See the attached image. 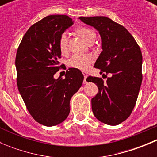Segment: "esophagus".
<instances>
[{"label": "esophagus", "instance_id": "34e87169", "mask_svg": "<svg viewBox=\"0 0 157 157\" xmlns=\"http://www.w3.org/2000/svg\"><path fill=\"white\" fill-rule=\"evenodd\" d=\"M83 76H84V80H83V83H87V82H86V78H87L88 75L84 72L83 73Z\"/></svg>", "mask_w": 157, "mask_h": 157}]
</instances>
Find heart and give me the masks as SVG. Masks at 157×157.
<instances>
[{
	"mask_svg": "<svg viewBox=\"0 0 157 157\" xmlns=\"http://www.w3.org/2000/svg\"><path fill=\"white\" fill-rule=\"evenodd\" d=\"M77 33L86 42H90L96 39V33L93 30L87 27L81 26L77 29ZM67 34L64 33L61 34L59 39V48L62 53H65L67 50ZM93 57L90 55H74L68 61L69 67L72 68L80 70V71H86L93 62Z\"/></svg>",
	"mask_w": 157,
	"mask_h": 157,
	"instance_id": "obj_1",
	"label": "heart"
}]
</instances>
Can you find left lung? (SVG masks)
Instances as JSON below:
<instances>
[{
    "mask_svg": "<svg viewBox=\"0 0 157 157\" xmlns=\"http://www.w3.org/2000/svg\"><path fill=\"white\" fill-rule=\"evenodd\" d=\"M79 19L99 31L102 52L94 67L110 74L105 83L99 77L86 79L99 89L91 100L93 115L101 122L117 125L130 116L136 104L142 83L141 51L131 33L108 17Z\"/></svg>",
    "mask_w": 157,
    "mask_h": 157,
    "instance_id": "1",
    "label": "left lung"
}]
</instances>
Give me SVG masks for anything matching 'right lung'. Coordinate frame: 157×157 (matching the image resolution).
I'll return each mask as SVG.
<instances>
[{
  "label": "right lung",
  "instance_id": "1",
  "mask_svg": "<svg viewBox=\"0 0 157 157\" xmlns=\"http://www.w3.org/2000/svg\"><path fill=\"white\" fill-rule=\"evenodd\" d=\"M74 21L66 15H50L25 33L16 55L17 86L33 118L45 126L64 121L70 113V100L81 86L80 70L69 68L65 78L54 77L60 64L59 39Z\"/></svg>",
  "mask_w": 157,
  "mask_h": 157
}]
</instances>
